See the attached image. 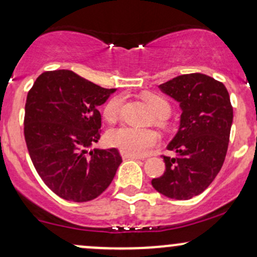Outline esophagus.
Listing matches in <instances>:
<instances>
[{
	"mask_svg": "<svg viewBox=\"0 0 257 257\" xmlns=\"http://www.w3.org/2000/svg\"><path fill=\"white\" fill-rule=\"evenodd\" d=\"M120 155H121V158H122L123 160H128V159H142V158L137 157V155H132V154H128V153H126V152H122V151L120 152Z\"/></svg>",
	"mask_w": 257,
	"mask_h": 257,
	"instance_id": "1",
	"label": "esophagus"
}]
</instances>
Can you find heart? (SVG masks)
I'll return each mask as SVG.
<instances>
[{
    "label": "heart",
    "instance_id": "b5f03b06",
    "mask_svg": "<svg viewBox=\"0 0 257 257\" xmlns=\"http://www.w3.org/2000/svg\"><path fill=\"white\" fill-rule=\"evenodd\" d=\"M121 98L115 97L106 103L104 108V117L108 121L116 120L121 106ZM144 102L149 106L153 114L157 116L158 123H164L165 117L169 116L171 111V105L164 97L159 94L149 93L144 96ZM159 135L153 130L132 128L128 126L113 128L106 134V142L111 147L119 148L120 151L128 154L142 155L148 154L149 152L159 143Z\"/></svg>",
    "mask_w": 257,
    "mask_h": 257
}]
</instances>
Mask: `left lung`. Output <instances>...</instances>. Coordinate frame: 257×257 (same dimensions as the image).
Segmentation results:
<instances>
[{
	"label": "left lung",
	"mask_w": 257,
	"mask_h": 257,
	"mask_svg": "<svg viewBox=\"0 0 257 257\" xmlns=\"http://www.w3.org/2000/svg\"><path fill=\"white\" fill-rule=\"evenodd\" d=\"M180 103L177 134L164 157L166 170L152 184L160 194L188 200L203 193L220 172L228 148L233 108L224 85L205 74L180 75L159 86Z\"/></svg>",
	"instance_id": "obj_1"
}]
</instances>
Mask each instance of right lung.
I'll return each instance as SVG.
<instances>
[{
	"instance_id": "obj_1",
	"label": "right lung",
	"mask_w": 257,
	"mask_h": 257,
	"mask_svg": "<svg viewBox=\"0 0 257 257\" xmlns=\"http://www.w3.org/2000/svg\"><path fill=\"white\" fill-rule=\"evenodd\" d=\"M115 91L71 70L45 71L29 91L24 119L29 154L46 186L65 200L97 198L122 161L116 148L87 151L100 138L98 108Z\"/></svg>"
}]
</instances>
